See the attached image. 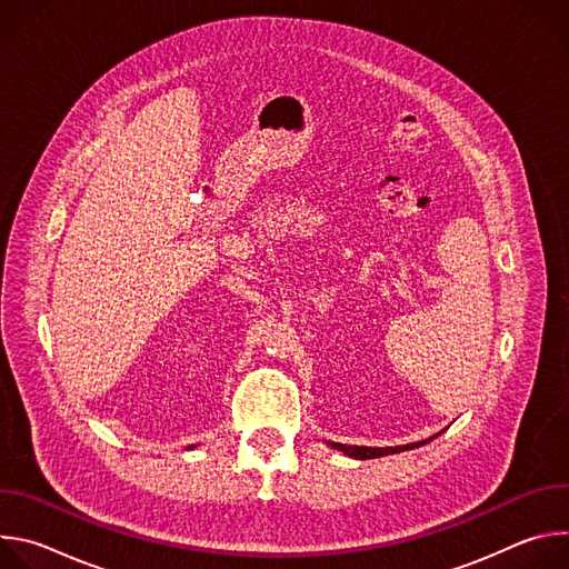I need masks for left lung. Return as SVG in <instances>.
Wrapping results in <instances>:
<instances>
[{"instance_id":"1","label":"left lung","mask_w":569,"mask_h":569,"mask_svg":"<svg viewBox=\"0 0 569 569\" xmlns=\"http://www.w3.org/2000/svg\"><path fill=\"white\" fill-rule=\"evenodd\" d=\"M441 435V432H439ZM435 435V437H439ZM435 437L426 439V441H419V443H408V446H393V448H369V446H347V443H329L331 448L345 452L347 457H353V459H376V457H385V455H396V452H402V450H412V448H419L428 441H432Z\"/></svg>"}]
</instances>
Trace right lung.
<instances>
[{
    "mask_svg": "<svg viewBox=\"0 0 569 569\" xmlns=\"http://www.w3.org/2000/svg\"><path fill=\"white\" fill-rule=\"evenodd\" d=\"M191 448H193V446H191Z\"/></svg>",
    "mask_w": 569,
    "mask_h": 569,
    "instance_id": "obj_1",
    "label": "right lung"
}]
</instances>
